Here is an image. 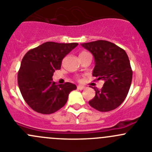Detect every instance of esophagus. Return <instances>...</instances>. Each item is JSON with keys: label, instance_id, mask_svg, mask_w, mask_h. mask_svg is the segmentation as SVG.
Masks as SVG:
<instances>
[{"label": "esophagus", "instance_id": "34e87169", "mask_svg": "<svg viewBox=\"0 0 152 152\" xmlns=\"http://www.w3.org/2000/svg\"><path fill=\"white\" fill-rule=\"evenodd\" d=\"M77 88L78 90H84V89L85 88V87H84V86H82V85H78Z\"/></svg>", "mask_w": 152, "mask_h": 152}]
</instances>
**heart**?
Segmentation results:
<instances>
[{"mask_svg": "<svg viewBox=\"0 0 152 152\" xmlns=\"http://www.w3.org/2000/svg\"><path fill=\"white\" fill-rule=\"evenodd\" d=\"M87 53H87V52H86V51H82L80 53H79V56H83V55L87 54Z\"/></svg>", "mask_w": 152, "mask_h": 152, "instance_id": "obj_1", "label": "heart"}]
</instances>
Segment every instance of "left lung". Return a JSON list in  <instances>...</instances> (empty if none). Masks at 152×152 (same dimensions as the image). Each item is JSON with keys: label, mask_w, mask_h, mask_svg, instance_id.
I'll return each mask as SVG.
<instances>
[{"label": "left lung", "mask_w": 152, "mask_h": 152, "mask_svg": "<svg viewBox=\"0 0 152 152\" xmlns=\"http://www.w3.org/2000/svg\"><path fill=\"white\" fill-rule=\"evenodd\" d=\"M91 52L95 59L93 76L96 80L104 81L101 90L89 102L93 108L100 112L115 110L125 100L131 86L132 70L124 49L107 40H97L82 44Z\"/></svg>", "instance_id": "left-lung-1"}]
</instances>
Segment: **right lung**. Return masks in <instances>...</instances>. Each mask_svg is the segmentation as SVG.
<instances>
[{"instance_id":"1","label":"right lung","mask_w":152,"mask_h":152,"mask_svg":"<svg viewBox=\"0 0 152 152\" xmlns=\"http://www.w3.org/2000/svg\"><path fill=\"white\" fill-rule=\"evenodd\" d=\"M79 45L76 42H46L31 49L22 59L18 82L23 98L31 108L42 114H51L66 104L76 86L70 82L56 85L52 76L59 70L63 58Z\"/></svg>"}]
</instances>
